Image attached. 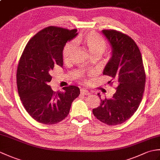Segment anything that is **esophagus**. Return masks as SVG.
<instances>
[{"label": "esophagus", "instance_id": "1", "mask_svg": "<svg viewBox=\"0 0 160 160\" xmlns=\"http://www.w3.org/2000/svg\"><path fill=\"white\" fill-rule=\"evenodd\" d=\"M80 93L83 94V95H89V91H87V89H80Z\"/></svg>", "mask_w": 160, "mask_h": 160}]
</instances>
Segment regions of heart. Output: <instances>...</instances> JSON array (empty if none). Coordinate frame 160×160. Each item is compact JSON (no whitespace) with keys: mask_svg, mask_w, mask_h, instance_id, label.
Masks as SVG:
<instances>
[{"mask_svg":"<svg viewBox=\"0 0 160 160\" xmlns=\"http://www.w3.org/2000/svg\"><path fill=\"white\" fill-rule=\"evenodd\" d=\"M75 43L82 44L89 51L91 56L100 55L104 53L107 48V43L105 40L96 32H91L75 40ZM75 49L73 42H69L64 45L62 49V58L67 62L71 59Z\"/></svg>","mask_w":160,"mask_h":160,"instance_id":"obj_1","label":"heart"}]
</instances>
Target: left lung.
Returning <instances> with one entry per match:
<instances>
[{"instance_id": "8db88e82", "label": "left lung", "mask_w": 160, "mask_h": 160, "mask_svg": "<svg viewBox=\"0 0 160 160\" xmlns=\"http://www.w3.org/2000/svg\"><path fill=\"white\" fill-rule=\"evenodd\" d=\"M102 33L112 47L111 58L103 74L112 78L108 83L115 82L118 86L111 99L100 98V106L93 108V113L104 124L118 125L128 120L140 106L146 74L140 51L130 36L114 29H104Z\"/></svg>"}]
</instances>
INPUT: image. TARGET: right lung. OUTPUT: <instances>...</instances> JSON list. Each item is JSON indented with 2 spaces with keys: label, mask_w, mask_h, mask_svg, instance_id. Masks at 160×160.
<instances>
[{
  "label": "right lung",
  "mask_w": 160,
  "mask_h": 160,
  "mask_svg": "<svg viewBox=\"0 0 160 160\" xmlns=\"http://www.w3.org/2000/svg\"><path fill=\"white\" fill-rule=\"evenodd\" d=\"M76 29L56 26L42 29L29 40L19 60L16 72L18 95L27 112L41 124L52 125L69 115L80 89L70 85L53 91L49 85L54 66L62 67V49L75 38Z\"/></svg>",
  "instance_id": "right-lung-1"
}]
</instances>
